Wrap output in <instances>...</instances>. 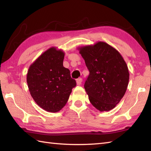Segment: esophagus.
Instances as JSON below:
<instances>
[{"mask_svg":"<svg viewBox=\"0 0 151 151\" xmlns=\"http://www.w3.org/2000/svg\"><path fill=\"white\" fill-rule=\"evenodd\" d=\"M82 79L81 78H79L76 80V84L78 86H80L82 84Z\"/></svg>","mask_w":151,"mask_h":151,"instance_id":"1","label":"esophagus"}]
</instances>
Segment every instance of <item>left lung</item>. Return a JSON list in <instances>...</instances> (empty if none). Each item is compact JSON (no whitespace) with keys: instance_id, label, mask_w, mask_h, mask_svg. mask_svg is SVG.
Wrapping results in <instances>:
<instances>
[{"instance_id":"left-lung-1","label":"left lung","mask_w":151,"mask_h":151,"mask_svg":"<svg viewBox=\"0 0 151 151\" xmlns=\"http://www.w3.org/2000/svg\"><path fill=\"white\" fill-rule=\"evenodd\" d=\"M89 75L84 88L91 104L100 111L114 108L127 91L129 72L123 56L103 41L77 48Z\"/></svg>"}]
</instances>
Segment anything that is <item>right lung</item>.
<instances>
[{
	"instance_id": "obj_1",
	"label": "right lung",
	"mask_w": 151,
	"mask_h": 151,
	"mask_svg": "<svg viewBox=\"0 0 151 151\" xmlns=\"http://www.w3.org/2000/svg\"><path fill=\"white\" fill-rule=\"evenodd\" d=\"M65 52L52 47L45 51L30 65L27 82L37 104L55 113L65 106L76 84L70 70L63 66Z\"/></svg>"
}]
</instances>
